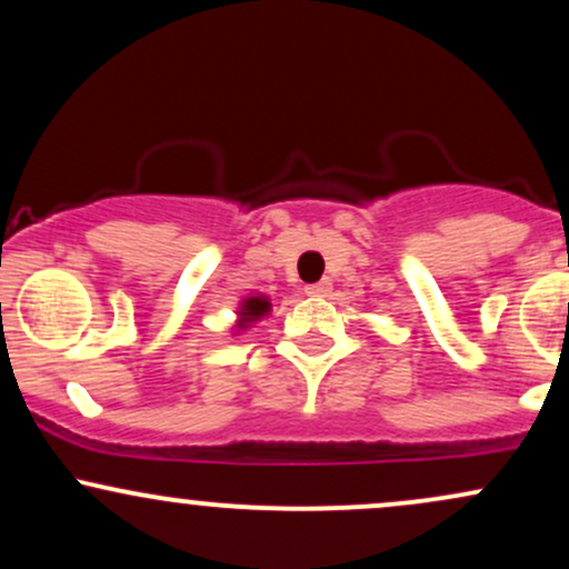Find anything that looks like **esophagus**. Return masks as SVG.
<instances>
[{
  "label": "esophagus",
  "mask_w": 569,
  "mask_h": 569,
  "mask_svg": "<svg viewBox=\"0 0 569 569\" xmlns=\"http://www.w3.org/2000/svg\"><path fill=\"white\" fill-rule=\"evenodd\" d=\"M305 291L310 293V297H329V293H331V280H318V283L307 286Z\"/></svg>",
  "instance_id": "esophagus-1"
}]
</instances>
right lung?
Returning a JSON list of instances; mask_svg holds the SVG:
<instances>
[{
    "label": "right lung",
    "instance_id": "1",
    "mask_svg": "<svg viewBox=\"0 0 569 569\" xmlns=\"http://www.w3.org/2000/svg\"><path fill=\"white\" fill-rule=\"evenodd\" d=\"M270 307H272L270 299L262 297V293H259V297L243 299V305H240V310H238V329H248L253 321L264 318L267 312H270Z\"/></svg>",
    "mask_w": 569,
    "mask_h": 569
}]
</instances>
